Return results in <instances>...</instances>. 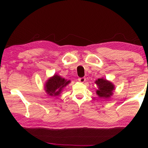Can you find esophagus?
<instances>
[{
	"label": "esophagus",
	"instance_id": "1",
	"mask_svg": "<svg viewBox=\"0 0 148 148\" xmlns=\"http://www.w3.org/2000/svg\"><path fill=\"white\" fill-rule=\"evenodd\" d=\"M78 80H79V82H81V83H84V82L86 81V77H79V78H78Z\"/></svg>",
	"mask_w": 148,
	"mask_h": 148
}]
</instances>
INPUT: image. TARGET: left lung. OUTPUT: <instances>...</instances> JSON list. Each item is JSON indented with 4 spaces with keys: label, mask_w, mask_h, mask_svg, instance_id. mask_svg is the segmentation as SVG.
Wrapping results in <instances>:
<instances>
[{
    "label": "left lung",
    "mask_w": 148,
    "mask_h": 148,
    "mask_svg": "<svg viewBox=\"0 0 148 148\" xmlns=\"http://www.w3.org/2000/svg\"><path fill=\"white\" fill-rule=\"evenodd\" d=\"M98 87L96 93L100 98L108 99L113 95L114 90V84L107 79L104 78H99L95 82Z\"/></svg>",
    "instance_id": "1"
}]
</instances>
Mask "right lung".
<instances>
[{"instance_id": "obj_1", "label": "right lung", "mask_w": 148, "mask_h": 148, "mask_svg": "<svg viewBox=\"0 0 148 148\" xmlns=\"http://www.w3.org/2000/svg\"><path fill=\"white\" fill-rule=\"evenodd\" d=\"M71 81L55 74L47 80L45 85V91L49 96H58Z\"/></svg>"}]
</instances>
